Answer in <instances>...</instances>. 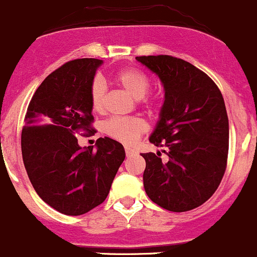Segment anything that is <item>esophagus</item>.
Here are the masks:
<instances>
[{
	"instance_id": "34e87169",
	"label": "esophagus",
	"mask_w": 257,
	"mask_h": 257,
	"mask_svg": "<svg viewBox=\"0 0 257 257\" xmlns=\"http://www.w3.org/2000/svg\"><path fill=\"white\" fill-rule=\"evenodd\" d=\"M125 151H126V155H127V156H131V155L135 154V150L132 149V147H128V146L125 147Z\"/></svg>"
}]
</instances>
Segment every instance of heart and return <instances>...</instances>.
Here are the masks:
<instances>
[{"instance_id":"heart-1","label":"heart","mask_w":257,"mask_h":257,"mask_svg":"<svg viewBox=\"0 0 257 257\" xmlns=\"http://www.w3.org/2000/svg\"><path fill=\"white\" fill-rule=\"evenodd\" d=\"M116 81L136 100H142L149 93L150 80L137 68H123L116 75ZM107 86L101 78H95L91 85L90 96L93 111L105 110ZM146 131V123L139 117H112L103 123V132L123 144H132Z\"/></svg>"}]
</instances>
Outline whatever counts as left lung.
<instances>
[{
	"label": "left lung",
	"mask_w": 257,
	"mask_h": 257,
	"mask_svg": "<svg viewBox=\"0 0 257 257\" xmlns=\"http://www.w3.org/2000/svg\"><path fill=\"white\" fill-rule=\"evenodd\" d=\"M161 81L164 105L149 141L166 147L164 162L154 152L146 161L144 187L159 206L174 212L196 209L217 190L228 152V118L214 81L181 58L136 57Z\"/></svg>",
	"instance_id": "8db88e82"
}]
</instances>
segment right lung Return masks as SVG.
Instances as JSON below:
<instances>
[{
	"label": "right lung",
	"instance_id": "add662e5",
	"mask_svg": "<svg viewBox=\"0 0 257 257\" xmlns=\"http://www.w3.org/2000/svg\"><path fill=\"white\" fill-rule=\"evenodd\" d=\"M97 58L65 63L43 80L30 102L22 130V159L40 197L61 214L78 216L102 204L110 192L125 149L98 139L96 150L81 147L76 132H92L90 90Z\"/></svg>",
	"mask_w": 257,
	"mask_h": 257
}]
</instances>
